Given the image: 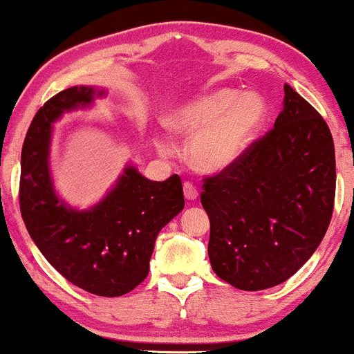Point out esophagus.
Segmentation results:
<instances>
[{
	"mask_svg": "<svg viewBox=\"0 0 354 354\" xmlns=\"http://www.w3.org/2000/svg\"><path fill=\"white\" fill-rule=\"evenodd\" d=\"M184 196L189 201H194L198 198V189L191 184V182H184Z\"/></svg>",
	"mask_w": 354,
	"mask_h": 354,
	"instance_id": "obj_1",
	"label": "esophagus"
}]
</instances>
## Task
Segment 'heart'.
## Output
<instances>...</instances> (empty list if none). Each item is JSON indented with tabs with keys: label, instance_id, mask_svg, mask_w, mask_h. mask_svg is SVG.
Returning <instances> with one entry per match:
<instances>
[{
	"label": "heart",
	"instance_id": "obj_1",
	"mask_svg": "<svg viewBox=\"0 0 354 354\" xmlns=\"http://www.w3.org/2000/svg\"><path fill=\"white\" fill-rule=\"evenodd\" d=\"M268 115L267 100L257 91L218 87L177 106L167 117L174 134L189 142V163L205 174L232 169L250 151ZM162 153L169 145L156 141Z\"/></svg>",
	"mask_w": 354,
	"mask_h": 354
}]
</instances>
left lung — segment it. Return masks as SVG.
Masks as SVG:
<instances>
[{"instance_id":"1","label":"left lung","mask_w":354,"mask_h":354,"mask_svg":"<svg viewBox=\"0 0 354 354\" xmlns=\"http://www.w3.org/2000/svg\"><path fill=\"white\" fill-rule=\"evenodd\" d=\"M274 129L232 169L205 178L213 272L241 291L282 284L317 251L335 196L334 141L304 97L284 86Z\"/></svg>"}]
</instances>
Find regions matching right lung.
<instances>
[{
	"label": "right lung",
	"mask_w": 354,
	"mask_h": 354,
	"mask_svg": "<svg viewBox=\"0 0 354 354\" xmlns=\"http://www.w3.org/2000/svg\"><path fill=\"white\" fill-rule=\"evenodd\" d=\"M104 94L94 86H73L37 111L22 148L20 212L34 244L66 281L115 297L146 279L156 236L182 212L184 192L178 176L149 180L129 163L91 208H73L59 198L50 165L55 122L91 108Z\"/></svg>",
	"instance_id": "add662e5"
}]
</instances>
